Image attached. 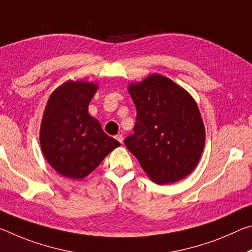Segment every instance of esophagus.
Segmentation results:
<instances>
[{"label": "esophagus", "instance_id": "obj_1", "mask_svg": "<svg viewBox=\"0 0 252 252\" xmlns=\"http://www.w3.org/2000/svg\"><path fill=\"white\" fill-rule=\"evenodd\" d=\"M115 139H117V140H118L120 143H123V135H122V134L115 135Z\"/></svg>", "mask_w": 252, "mask_h": 252}]
</instances>
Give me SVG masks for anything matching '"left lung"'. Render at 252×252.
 <instances>
[{"label": "left lung", "mask_w": 252, "mask_h": 252, "mask_svg": "<svg viewBox=\"0 0 252 252\" xmlns=\"http://www.w3.org/2000/svg\"><path fill=\"white\" fill-rule=\"evenodd\" d=\"M137 109L134 133L125 145L157 184L175 183L201 158L205 129L193 97L165 76L154 74L129 86Z\"/></svg>", "instance_id": "obj_1"}]
</instances>
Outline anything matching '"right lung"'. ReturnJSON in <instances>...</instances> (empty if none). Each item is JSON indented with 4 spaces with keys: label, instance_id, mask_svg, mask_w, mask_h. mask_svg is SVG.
Wrapping results in <instances>:
<instances>
[{
    "label": "right lung",
    "instance_id": "obj_1",
    "mask_svg": "<svg viewBox=\"0 0 252 252\" xmlns=\"http://www.w3.org/2000/svg\"><path fill=\"white\" fill-rule=\"evenodd\" d=\"M96 90L93 83L67 82L48 99L40 145L50 166L65 177H86L120 146L87 110Z\"/></svg>",
    "mask_w": 252,
    "mask_h": 252
}]
</instances>
